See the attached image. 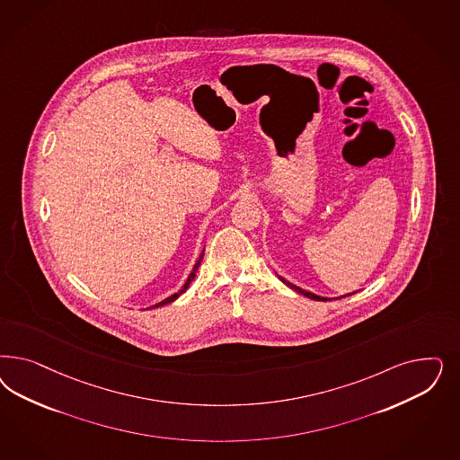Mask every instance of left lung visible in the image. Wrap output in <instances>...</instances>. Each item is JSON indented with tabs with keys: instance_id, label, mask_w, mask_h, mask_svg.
I'll return each mask as SVG.
<instances>
[{
	"instance_id": "8db88e82",
	"label": "left lung",
	"mask_w": 460,
	"mask_h": 460,
	"mask_svg": "<svg viewBox=\"0 0 460 460\" xmlns=\"http://www.w3.org/2000/svg\"><path fill=\"white\" fill-rule=\"evenodd\" d=\"M281 278V276H279ZM281 281L286 284V286H289L291 289H295V291H297L299 295H303V296L310 297V299H316V301H328L330 297H323V296H318V295H313V293H310V291H305V289H301V288H297V286H295V284H291L289 281H286L284 278H281ZM354 295V293H352ZM347 296H350V295H347Z\"/></svg>"
}]
</instances>
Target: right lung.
Returning <instances> with one entry per match:
<instances>
[{
  "mask_svg": "<svg viewBox=\"0 0 460 460\" xmlns=\"http://www.w3.org/2000/svg\"><path fill=\"white\" fill-rule=\"evenodd\" d=\"M203 255H205V251L201 252V255H199V259L196 261V264H194L193 270H191V274L188 276V279H186V282L182 284V288L179 289L178 293H174L172 296L165 297L164 301H161V303H157V305H154L152 308H157V306H164V305H167V303H171V301H174V299H178L188 288H190V284H191V281L194 279V276H196V270H198V267H199V264H201V261H203Z\"/></svg>",
  "mask_w": 460,
  "mask_h": 460,
  "instance_id": "right-lung-1",
  "label": "right lung"
}]
</instances>
